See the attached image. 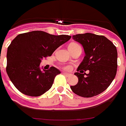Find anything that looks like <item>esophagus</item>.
I'll return each mask as SVG.
<instances>
[{"label": "esophagus", "mask_w": 126, "mask_h": 126, "mask_svg": "<svg viewBox=\"0 0 126 126\" xmlns=\"http://www.w3.org/2000/svg\"><path fill=\"white\" fill-rule=\"evenodd\" d=\"M63 75H64L65 76H66V77L70 76V74H68V73H67V72H63Z\"/></svg>", "instance_id": "obj_1"}]
</instances>
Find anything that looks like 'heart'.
Segmentation results:
<instances>
[{
	"mask_svg": "<svg viewBox=\"0 0 126 126\" xmlns=\"http://www.w3.org/2000/svg\"><path fill=\"white\" fill-rule=\"evenodd\" d=\"M77 45V44H75V43H72V44H71V45H70V46ZM64 68H65V69H66V70H67V69H68V67H64Z\"/></svg>",
	"mask_w": 126,
	"mask_h": 126,
	"instance_id": "heart-1",
	"label": "heart"
}]
</instances>
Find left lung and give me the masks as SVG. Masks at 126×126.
I'll return each instance as SVG.
<instances>
[{
  "label": "left lung",
  "instance_id": "obj_1",
  "mask_svg": "<svg viewBox=\"0 0 126 126\" xmlns=\"http://www.w3.org/2000/svg\"><path fill=\"white\" fill-rule=\"evenodd\" d=\"M73 40L84 47L85 56L75 75L78 83L71 86L74 93L91 98L105 91L114 80L117 71V50L103 35L86 33L73 35ZM89 70L86 74L85 71Z\"/></svg>",
  "mask_w": 126,
  "mask_h": 126
}]
</instances>
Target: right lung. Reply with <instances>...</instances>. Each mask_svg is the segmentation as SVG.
I'll return each instance as SVG.
<instances>
[{
	"label": "right lung",
	"mask_w": 126,
	"mask_h": 126,
	"mask_svg": "<svg viewBox=\"0 0 126 126\" xmlns=\"http://www.w3.org/2000/svg\"><path fill=\"white\" fill-rule=\"evenodd\" d=\"M71 38L66 35H54L40 31L18 35L7 48L6 72L12 84L21 93L37 97L49 91L55 77L61 74L51 67L41 70V60Z\"/></svg>",
	"instance_id": "1"
}]
</instances>
